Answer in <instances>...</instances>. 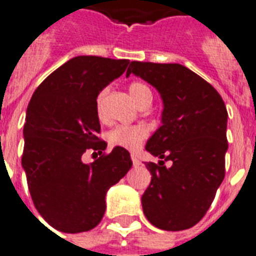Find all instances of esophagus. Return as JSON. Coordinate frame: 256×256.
Listing matches in <instances>:
<instances>
[{
    "label": "esophagus",
    "mask_w": 256,
    "mask_h": 256,
    "mask_svg": "<svg viewBox=\"0 0 256 256\" xmlns=\"http://www.w3.org/2000/svg\"><path fill=\"white\" fill-rule=\"evenodd\" d=\"M132 164H134V166H138V165H141V161L138 160V157H136V154H132Z\"/></svg>",
    "instance_id": "esophagus-1"
}]
</instances>
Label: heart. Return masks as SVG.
<instances>
[{"label":"heart","instance_id":"heart-1","mask_svg":"<svg viewBox=\"0 0 256 256\" xmlns=\"http://www.w3.org/2000/svg\"><path fill=\"white\" fill-rule=\"evenodd\" d=\"M128 92L138 106H141L146 100L153 99V94L149 87L140 82H132V84L128 86ZM106 94L107 88H103L96 96V111L99 115L102 114L103 99L106 96ZM146 136H148V130L144 126H116L111 132H108L107 141L111 146L136 150L144 142Z\"/></svg>","mask_w":256,"mask_h":256}]
</instances>
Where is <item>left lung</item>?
Listing matches in <instances>:
<instances>
[{
  "instance_id": "obj_1",
  "label": "left lung",
  "mask_w": 256,
  "mask_h": 256,
  "mask_svg": "<svg viewBox=\"0 0 256 256\" xmlns=\"http://www.w3.org/2000/svg\"><path fill=\"white\" fill-rule=\"evenodd\" d=\"M130 74L156 87L164 103L162 126L146 144L161 160L145 164L152 181L141 198L144 214L160 230H188L204 218L224 180L227 108L208 82L181 64L132 62Z\"/></svg>"
}]
</instances>
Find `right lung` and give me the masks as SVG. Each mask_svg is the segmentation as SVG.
Masks as SVG:
<instances>
[{"label":"right lung","instance_id":"1","mask_svg":"<svg viewBox=\"0 0 256 256\" xmlns=\"http://www.w3.org/2000/svg\"><path fill=\"white\" fill-rule=\"evenodd\" d=\"M130 64L100 56H76L33 92L24 124V168L33 204L58 231L92 230L106 210V193L130 170V153L99 138L96 96ZM100 158L81 161L87 150Z\"/></svg>","mask_w":256,"mask_h":256}]
</instances>
